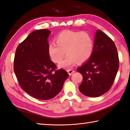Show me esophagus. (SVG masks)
<instances>
[{"label": "esophagus", "mask_w": 130, "mask_h": 130, "mask_svg": "<svg viewBox=\"0 0 130 130\" xmlns=\"http://www.w3.org/2000/svg\"><path fill=\"white\" fill-rule=\"evenodd\" d=\"M67 72L69 75L71 76V75H72L74 72V71L73 70H72V69H70V70H67Z\"/></svg>", "instance_id": "34e87169"}]
</instances>
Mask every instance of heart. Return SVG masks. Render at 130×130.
Masks as SVG:
<instances>
[{"instance_id": "b5f03b06", "label": "heart", "mask_w": 130, "mask_h": 130, "mask_svg": "<svg viewBox=\"0 0 130 130\" xmlns=\"http://www.w3.org/2000/svg\"><path fill=\"white\" fill-rule=\"evenodd\" d=\"M55 43L48 45V52L52 60L59 63L66 54L67 56L60 63L59 67L69 68L90 58L94 48L93 37L87 31L64 30L58 34Z\"/></svg>"}]
</instances>
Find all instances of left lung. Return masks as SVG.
<instances>
[{
	"instance_id": "left-lung-1",
	"label": "left lung",
	"mask_w": 130,
	"mask_h": 130,
	"mask_svg": "<svg viewBox=\"0 0 130 130\" xmlns=\"http://www.w3.org/2000/svg\"><path fill=\"white\" fill-rule=\"evenodd\" d=\"M119 68V55L114 42L97 30L91 58L77 70L83 76L79 86L80 92L91 97L105 94L113 85Z\"/></svg>"
}]
</instances>
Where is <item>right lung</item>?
I'll return each mask as SVG.
<instances>
[{
	"instance_id": "right-lung-1",
	"label": "right lung",
	"mask_w": 130,
	"mask_h": 130,
	"mask_svg": "<svg viewBox=\"0 0 130 130\" xmlns=\"http://www.w3.org/2000/svg\"><path fill=\"white\" fill-rule=\"evenodd\" d=\"M51 31L31 32L17 47L14 71L20 87L35 99L48 100L58 94L69 75L50 59L48 38Z\"/></svg>"
}]
</instances>
